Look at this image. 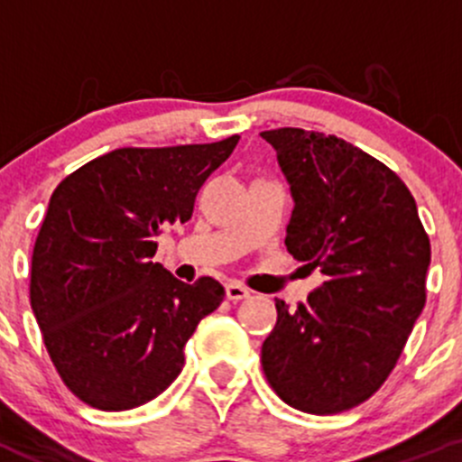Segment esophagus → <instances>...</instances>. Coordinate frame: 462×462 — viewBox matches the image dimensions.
<instances>
[{"instance_id":"1","label":"esophagus","mask_w":462,"mask_h":462,"mask_svg":"<svg viewBox=\"0 0 462 462\" xmlns=\"http://www.w3.org/2000/svg\"><path fill=\"white\" fill-rule=\"evenodd\" d=\"M226 297L230 301H241V300H245V297H250V291L245 286H241V283L227 282L226 283Z\"/></svg>"}]
</instances>
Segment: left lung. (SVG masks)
<instances>
[{"label":"left lung","mask_w":462,"mask_h":462,"mask_svg":"<svg viewBox=\"0 0 462 462\" xmlns=\"http://www.w3.org/2000/svg\"><path fill=\"white\" fill-rule=\"evenodd\" d=\"M261 136L295 199L288 253L326 277L295 310L274 300L263 375L300 411H346L384 384L425 309L430 236L400 176L356 144L297 127Z\"/></svg>","instance_id":"1"}]
</instances>
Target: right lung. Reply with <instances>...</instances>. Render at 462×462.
Segmentation results:
<instances>
[{"label": "right lung", "instance_id": "obj_1", "mask_svg": "<svg viewBox=\"0 0 462 462\" xmlns=\"http://www.w3.org/2000/svg\"><path fill=\"white\" fill-rule=\"evenodd\" d=\"M236 143L120 147L55 188L32 248L31 309L55 371L88 407L125 411L162 393L199 321L221 306L217 279L188 286L152 257Z\"/></svg>", "mask_w": 462, "mask_h": 462}]
</instances>
